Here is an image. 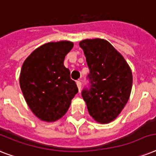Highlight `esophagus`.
<instances>
[{
    "mask_svg": "<svg viewBox=\"0 0 156 156\" xmlns=\"http://www.w3.org/2000/svg\"><path fill=\"white\" fill-rule=\"evenodd\" d=\"M77 87H78V90L80 91L81 90V87H82V83H81L80 81H77Z\"/></svg>",
    "mask_w": 156,
    "mask_h": 156,
    "instance_id": "esophagus-1",
    "label": "esophagus"
}]
</instances>
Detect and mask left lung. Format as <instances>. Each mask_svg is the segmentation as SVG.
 Wrapping results in <instances>:
<instances>
[{
  "label": "left lung",
  "instance_id": "8db88e82",
  "mask_svg": "<svg viewBox=\"0 0 156 156\" xmlns=\"http://www.w3.org/2000/svg\"><path fill=\"white\" fill-rule=\"evenodd\" d=\"M79 46L90 69L87 76L90 87L83 89L82 96L95 121L109 123L128 102L133 84L130 67L107 40H84Z\"/></svg>",
  "mask_w": 156,
  "mask_h": 156
}]
</instances>
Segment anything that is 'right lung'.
Here are the masks:
<instances>
[{
    "mask_svg": "<svg viewBox=\"0 0 156 156\" xmlns=\"http://www.w3.org/2000/svg\"><path fill=\"white\" fill-rule=\"evenodd\" d=\"M73 47L70 41L50 42L33 51L23 62L19 83L32 112L41 121L52 122L68 111L78 92L64 60Z\"/></svg>",
    "mask_w": 156,
    "mask_h": 156,
    "instance_id": "1",
    "label": "right lung"
}]
</instances>
